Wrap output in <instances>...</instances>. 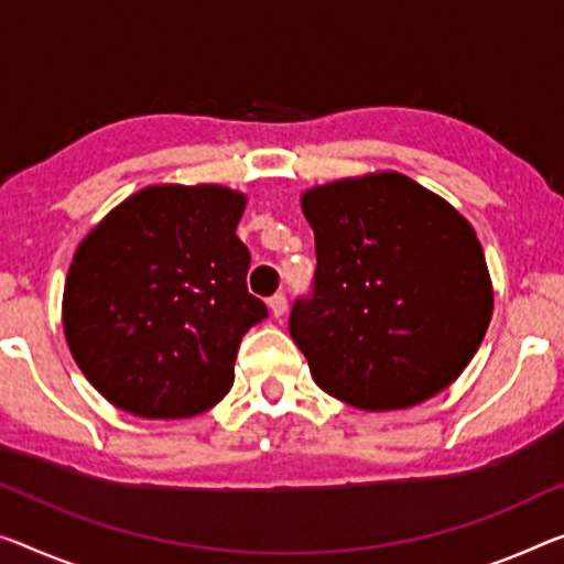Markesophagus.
Masks as SVG:
<instances>
[{"instance_id":"esophagus-1","label":"esophagus","mask_w":564,"mask_h":564,"mask_svg":"<svg viewBox=\"0 0 564 564\" xmlns=\"http://www.w3.org/2000/svg\"><path fill=\"white\" fill-rule=\"evenodd\" d=\"M267 307H270L272 317L280 319L284 312H288V297H284V294H274V297H270V302H267Z\"/></svg>"}]
</instances>
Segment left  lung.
<instances>
[{
    "label": "left lung",
    "instance_id": "8db88e82",
    "mask_svg": "<svg viewBox=\"0 0 564 564\" xmlns=\"http://www.w3.org/2000/svg\"><path fill=\"white\" fill-rule=\"evenodd\" d=\"M300 202L317 270L290 335L315 383L362 411L411 409L452 386L494 310L471 224L398 171L312 186Z\"/></svg>",
    "mask_w": 564,
    "mask_h": 564
}]
</instances>
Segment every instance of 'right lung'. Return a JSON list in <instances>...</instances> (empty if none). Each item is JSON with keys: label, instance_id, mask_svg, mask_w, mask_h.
I'll return each mask as SVG.
<instances>
[{"label": "right lung", "instance_id": "right-lung-1", "mask_svg": "<svg viewBox=\"0 0 564 564\" xmlns=\"http://www.w3.org/2000/svg\"><path fill=\"white\" fill-rule=\"evenodd\" d=\"M245 209L247 196L219 184H155L77 245L63 330L77 368L112 405L188 419L229 393L241 337L267 317L247 290Z\"/></svg>", "mask_w": 564, "mask_h": 564}]
</instances>
